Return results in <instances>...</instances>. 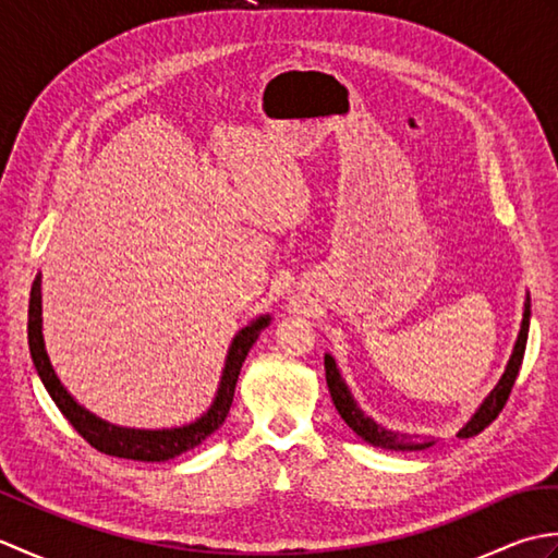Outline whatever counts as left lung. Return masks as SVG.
<instances>
[{
    "instance_id": "8db88e82",
    "label": "left lung",
    "mask_w": 558,
    "mask_h": 558,
    "mask_svg": "<svg viewBox=\"0 0 558 558\" xmlns=\"http://www.w3.org/2000/svg\"><path fill=\"white\" fill-rule=\"evenodd\" d=\"M527 330H530V298L525 300L523 324H520V333H518L511 360H508V364H506V372L499 378V384L494 386L492 393L484 398L477 412L472 414L470 422L458 432L460 438H470V436L484 432L496 417H499V412L504 410L508 396H511V388L518 378L520 364H523V354H525V345H527ZM324 366H326V384L330 390V398H333L336 410L340 412V417L345 420L350 429L357 436H362L366 444H372L376 448H386V450H424V448L434 446V438H410L405 434L390 432V429H384L381 424H376L369 414H364L357 402H354L350 388L345 381H342L336 360L330 357V354H326L324 357Z\"/></svg>"
}]
</instances>
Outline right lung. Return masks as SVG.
I'll use <instances>...</instances> for the list:
<instances>
[{
	"mask_svg": "<svg viewBox=\"0 0 558 558\" xmlns=\"http://www.w3.org/2000/svg\"><path fill=\"white\" fill-rule=\"evenodd\" d=\"M40 282H43V276L38 272L33 280L31 302H28V348H31V360L35 364V372H38L43 386L54 400L59 412L64 414V417L71 422V426H74V429L86 438L93 448H98L105 456H117V458H129V460L162 462V460L182 456L184 450L206 441V438L225 422V417H228L232 398H234L236 378H240V369L246 360V354L252 350L256 338L260 336V330L270 324V316L264 314L254 318L252 324L244 326L240 333L232 338L216 400H213L208 412L201 414L196 422L174 426V429H126V426L105 422L96 417L93 412H88L86 408H81L78 402L71 398L69 390L62 386V381L57 378L43 340Z\"/></svg>",
	"mask_w": 558,
	"mask_h": 558,
	"instance_id": "right-lung-1",
	"label": "right lung"
}]
</instances>
